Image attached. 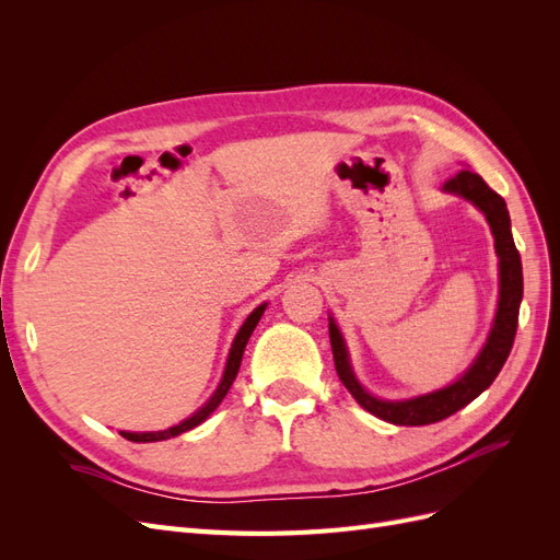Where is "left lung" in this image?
Segmentation results:
<instances>
[{"mask_svg":"<svg viewBox=\"0 0 560 560\" xmlns=\"http://www.w3.org/2000/svg\"><path fill=\"white\" fill-rule=\"evenodd\" d=\"M444 191L469 200L474 208L483 212L490 233L495 238V254L500 259V292L493 327H490L483 348L467 366L465 374L457 376L451 385L442 389H434V393L418 395L411 399L374 397L369 389H364L358 376H354L346 338L341 329H338L336 319L329 317V341L338 378L348 387V393L358 399L362 409L385 422H393V425H430V422H439L453 416L455 411L465 409L469 401L477 399L498 378L500 369L504 366L506 358H510L516 336L518 308L523 299V268L521 254L512 238V219L510 210H506V202L477 173L469 171H460L453 179H448L444 184Z\"/></svg>","mask_w":560,"mask_h":560,"instance_id":"left-lung-1","label":"left lung"}]
</instances>
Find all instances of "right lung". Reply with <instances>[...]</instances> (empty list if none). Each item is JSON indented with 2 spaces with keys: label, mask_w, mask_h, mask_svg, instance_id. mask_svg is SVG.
Segmentation results:
<instances>
[{
  "label": "right lung",
  "mask_w": 560,
  "mask_h": 560,
  "mask_svg": "<svg viewBox=\"0 0 560 560\" xmlns=\"http://www.w3.org/2000/svg\"><path fill=\"white\" fill-rule=\"evenodd\" d=\"M264 311H266V303H261V306H257V308H254V311L247 315V319L243 322V327L238 329V334H235V338H233V346H231V350H229V360H226V366H224L222 381H219V385H217V389L212 393V397H210L206 404H202L194 416H189L186 420H182L179 425H173V428H167V430H159V432H121V436H126L128 442H138V444L165 442V439L179 436L182 432H189V430L198 428L202 420H208V418L212 416V411L217 409V406L222 404V399L226 397L229 387L233 385L235 376H238V369H241V362H243L245 346H247V341H249V336H252L254 327L259 325V319H261Z\"/></svg>",
  "instance_id": "add662e5"
}]
</instances>
